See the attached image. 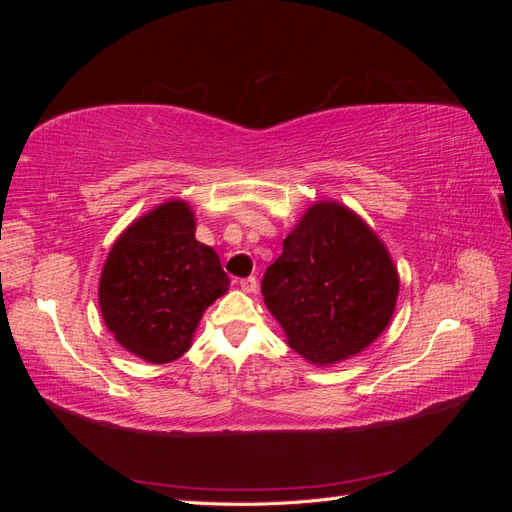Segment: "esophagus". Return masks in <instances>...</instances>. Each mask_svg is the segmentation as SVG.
Segmentation results:
<instances>
[{"mask_svg":"<svg viewBox=\"0 0 512 512\" xmlns=\"http://www.w3.org/2000/svg\"><path fill=\"white\" fill-rule=\"evenodd\" d=\"M239 286H241V290H245V292H254L256 286H258V280H256L254 275L243 277V280H239Z\"/></svg>","mask_w":512,"mask_h":512,"instance_id":"obj_1","label":"esophagus"}]
</instances>
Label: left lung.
<instances>
[{
  "label": "left lung",
  "mask_w": 512,
  "mask_h": 512,
  "mask_svg": "<svg viewBox=\"0 0 512 512\" xmlns=\"http://www.w3.org/2000/svg\"><path fill=\"white\" fill-rule=\"evenodd\" d=\"M397 292V269L376 232L337 203L309 207L262 277L265 305L288 346L318 365L374 342L395 312Z\"/></svg>",
  "instance_id": "1"
}]
</instances>
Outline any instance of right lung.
I'll return each mask as SVG.
<instances>
[{"label":"right lung","mask_w":512,"mask_h":512,"mask_svg":"<svg viewBox=\"0 0 512 512\" xmlns=\"http://www.w3.org/2000/svg\"><path fill=\"white\" fill-rule=\"evenodd\" d=\"M183 200L143 215L115 241L100 277V309L117 342L149 363L190 348L205 309L228 290L209 245L196 241Z\"/></svg>","instance_id":"1"}]
</instances>
